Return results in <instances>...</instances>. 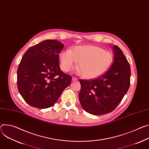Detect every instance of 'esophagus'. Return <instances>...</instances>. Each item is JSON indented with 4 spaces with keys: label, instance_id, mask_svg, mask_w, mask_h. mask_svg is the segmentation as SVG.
<instances>
[{
    "label": "esophagus",
    "instance_id": "obj_1",
    "mask_svg": "<svg viewBox=\"0 0 149 149\" xmlns=\"http://www.w3.org/2000/svg\"><path fill=\"white\" fill-rule=\"evenodd\" d=\"M72 80L73 81H77L78 80V79H77V78H76V77H72Z\"/></svg>",
    "mask_w": 149,
    "mask_h": 149
}]
</instances>
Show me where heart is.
I'll use <instances>...</instances> for the list:
<instances>
[{
    "label": "heart",
    "instance_id": "heart-1",
    "mask_svg": "<svg viewBox=\"0 0 149 149\" xmlns=\"http://www.w3.org/2000/svg\"><path fill=\"white\" fill-rule=\"evenodd\" d=\"M61 67L63 71L72 70L78 62V68L83 77L97 78L104 73L113 62L112 53L96 46H78L70 51L59 54Z\"/></svg>",
    "mask_w": 149,
    "mask_h": 149
}]
</instances>
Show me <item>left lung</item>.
<instances>
[{"mask_svg":"<svg viewBox=\"0 0 149 149\" xmlns=\"http://www.w3.org/2000/svg\"><path fill=\"white\" fill-rule=\"evenodd\" d=\"M113 62L104 74L91 80L79 79V100L87 112L104 115L113 111L130 86V65L123 52L113 46Z\"/></svg>","mask_w":149,"mask_h":149,"instance_id":"obj_1","label":"left lung"}]
</instances>
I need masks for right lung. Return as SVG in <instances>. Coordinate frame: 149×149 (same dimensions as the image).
I'll return each mask as SVG.
<instances>
[{
  "mask_svg": "<svg viewBox=\"0 0 149 149\" xmlns=\"http://www.w3.org/2000/svg\"><path fill=\"white\" fill-rule=\"evenodd\" d=\"M63 45L46 40L25 52L17 71L18 91L33 107L46 109L58 100L72 80L60 68L59 55Z\"/></svg>",
  "mask_w": 149,
  "mask_h": 149,
  "instance_id": "obj_1",
  "label": "right lung"
}]
</instances>
